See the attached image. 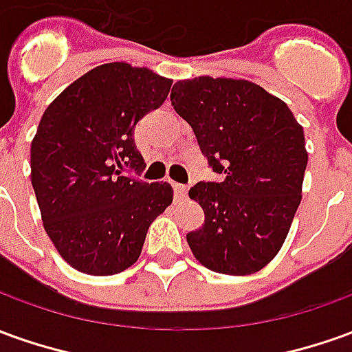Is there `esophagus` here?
Segmentation results:
<instances>
[{"label": "esophagus", "mask_w": 352, "mask_h": 352, "mask_svg": "<svg viewBox=\"0 0 352 352\" xmlns=\"http://www.w3.org/2000/svg\"><path fill=\"white\" fill-rule=\"evenodd\" d=\"M173 190H175L177 200H183L184 196H186V190H188V188L181 183H173Z\"/></svg>", "instance_id": "34e87169"}]
</instances>
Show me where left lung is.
<instances>
[{
	"label": "left lung",
	"mask_w": 352,
	"mask_h": 352,
	"mask_svg": "<svg viewBox=\"0 0 352 352\" xmlns=\"http://www.w3.org/2000/svg\"><path fill=\"white\" fill-rule=\"evenodd\" d=\"M171 104L223 177L188 190L206 215L186 234L194 257L221 274L261 270L280 252L301 201L303 127L284 100L245 80H183L171 89Z\"/></svg>",
	"instance_id": "8db88e82"
}]
</instances>
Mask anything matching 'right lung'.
<instances>
[{
    "label": "right lung",
    "mask_w": 352,
    "mask_h": 352,
    "mask_svg": "<svg viewBox=\"0 0 352 352\" xmlns=\"http://www.w3.org/2000/svg\"><path fill=\"white\" fill-rule=\"evenodd\" d=\"M171 80L110 63L68 85L43 112L30 148L32 186L45 232L74 269L110 276L141 255L152 221L173 201L146 183L135 125L168 99Z\"/></svg>",
    "instance_id": "obj_1"
}]
</instances>
